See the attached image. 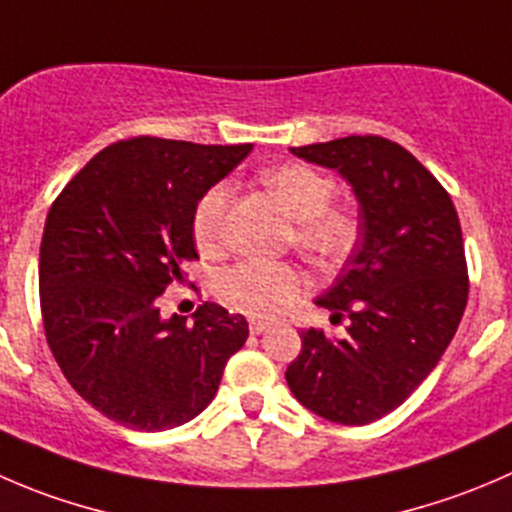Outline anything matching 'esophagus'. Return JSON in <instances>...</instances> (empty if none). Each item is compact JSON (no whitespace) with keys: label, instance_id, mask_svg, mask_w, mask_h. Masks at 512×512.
I'll use <instances>...</instances> for the list:
<instances>
[{"label":"esophagus","instance_id":"1","mask_svg":"<svg viewBox=\"0 0 512 512\" xmlns=\"http://www.w3.org/2000/svg\"><path fill=\"white\" fill-rule=\"evenodd\" d=\"M267 327H270V322H267V320H257V317H252V320H250V332H252V335H262V332H265Z\"/></svg>","mask_w":512,"mask_h":512}]
</instances>
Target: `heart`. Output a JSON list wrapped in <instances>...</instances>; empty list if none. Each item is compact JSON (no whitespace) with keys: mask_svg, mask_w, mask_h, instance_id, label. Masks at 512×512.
Returning a JSON list of instances; mask_svg holds the SVG:
<instances>
[{"mask_svg":"<svg viewBox=\"0 0 512 512\" xmlns=\"http://www.w3.org/2000/svg\"><path fill=\"white\" fill-rule=\"evenodd\" d=\"M267 190L277 197L282 210L295 220V245L320 265H332L350 255L360 235V220L350 207L332 205L335 182L300 162H287L262 175ZM230 187L212 185L200 197L192 215V232L202 250H220L225 245V212ZM305 287L295 262L242 260L222 272V302L252 317H272L285 310Z\"/></svg>","mask_w":512,"mask_h":512,"instance_id":"b5f03b06","label":"heart"}]
</instances>
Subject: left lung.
<instances>
[{
	"mask_svg": "<svg viewBox=\"0 0 512 512\" xmlns=\"http://www.w3.org/2000/svg\"><path fill=\"white\" fill-rule=\"evenodd\" d=\"M290 152L350 182L362 225L335 285L315 300L332 320L350 317L347 337L302 330L287 385L320 418L367 425L413 395L458 330L470 290L458 212L433 172L385 137Z\"/></svg>",
	"mask_w": 512,
	"mask_h": 512,
	"instance_id": "obj_1",
	"label": "left lung"
}]
</instances>
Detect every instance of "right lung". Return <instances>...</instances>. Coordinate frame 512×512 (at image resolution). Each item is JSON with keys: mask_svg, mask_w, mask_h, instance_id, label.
<instances>
[{"mask_svg": "<svg viewBox=\"0 0 512 512\" xmlns=\"http://www.w3.org/2000/svg\"><path fill=\"white\" fill-rule=\"evenodd\" d=\"M252 145L130 137L104 147L49 207L39 247L47 345L74 390L114 423L170 430L215 398L247 320L205 302L160 315L197 260L192 215ZM197 290V287H195Z\"/></svg>", "mask_w": 512, "mask_h": 512, "instance_id": "1", "label": "right lung"}]
</instances>
